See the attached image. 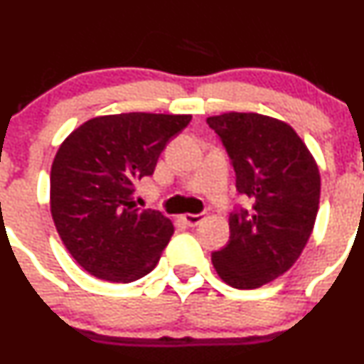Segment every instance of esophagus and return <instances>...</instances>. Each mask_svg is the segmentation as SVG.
I'll return each mask as SVG.
<instances>
[{"label":"esophagus","instance_id":"34e87169","mask_svg":"<svg viewBox=\"0 0 364 364\" xmlns=\"http://www.w3.org/2000/svg\"><path fill=\"white\" fill-rule=\"evenodd\" d=\"M203 220H204L203 215H192V213H186V215H183V222H185L188 227L199 225Z\"/></svg>","mask_w":364,"mask_h":364}]
</instances>
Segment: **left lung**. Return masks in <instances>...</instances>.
Here are the masks:
<instances>
[{"label": "left lung", "mask_w": 364, "mask_h": 364, "mask_svg": "<svg viewBox=\"0 0 364 364\" xmlns=\"http://www.w3.org/2000/svg\"><path fill=\"white\" fill-rule=\"evenodd\" d=\"M208 124L227 148L236 186L253 200L229 218L230 240L211 255L234 289H259L291 269L314 232L321 172L294 128L257 112H225Z\"/></svg>", "instance_id": "obj_1"}]
</instances>
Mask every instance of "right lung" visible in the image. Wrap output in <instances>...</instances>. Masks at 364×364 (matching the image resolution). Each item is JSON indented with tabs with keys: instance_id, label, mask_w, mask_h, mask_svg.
<instances>
[{
	"instance_id": "right-lung-1",
	"label": "right lung",
	"mask_w": 364,
	"mask_h": 364,
	"mask_svg": "<svg viewBox=\"0 0 364 364\" xmlns=\"http://www.w3.org/2000/svg\"><path fill=\"white\" fill-rule=\"evenodd\" d=\"M190 114L97 116L61 142L50 167V215L82 269L116 284L155 269L174 234L167 216L141 209L134 185L151 176L168 139Z\"/></svg>"
}]
</instances>
